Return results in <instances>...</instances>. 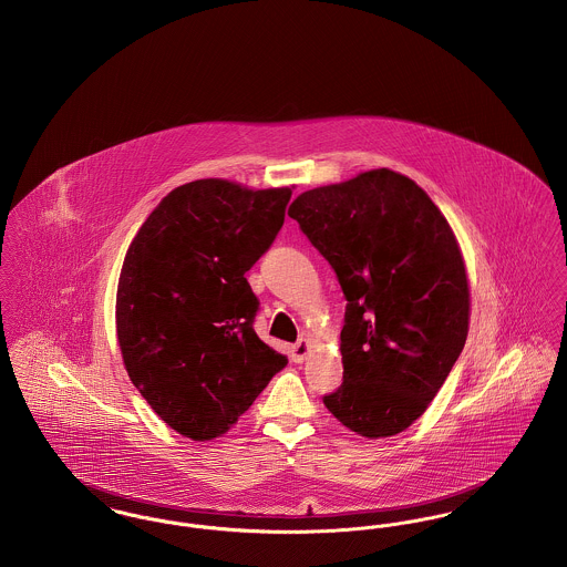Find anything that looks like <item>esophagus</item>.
<instances>
[{
	"label": "esophagus",
	"mask_w": 567,
	"mask_h": 567,
	"mask_svg": "<svg viewBox=\"0 0 567 567\" xmlns=\"http://www.w3.org/2000/svg\"><path fill=\"white\" fill-rule=\"evenodd\" d=\"M308 352H310V342L301 338L297 344L291 347V361H293V363H303L306 357H308Z\"/></svg>",
	"instance_id": "1"
}]
</instances>
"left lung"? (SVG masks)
<instances>
[{
  "label": "left lung",
  "instance_id": "1",
  "mask_svg": "<svg viewBox=\"0 0 567 567\" xmlns=\"http://www.w3.org/2000/svg\"><path fill=\"white\" fill-rule=\"evenodd\" d=\"M347 296L344 382L324 395L351 432L408 430L463 351L470 280L457 238L432 197L389 167L303 190L289 206Z\"/></svg>",
  "mask_w": 567,
  "mask_h": 567
}]
</instances>
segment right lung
<instances>
[{
	"label": "right lung",
	"mask_w": 567,
	"mask_h": 567,
	"mask_svg": "<svg viewBox=\"0 0 567 567\" xmlns=\"http://www.w3.org/2000/svg\"><path fill=\"white\" fill-rule=\"evenodd\" d=\"M291 187L223 178L169 190L137 229L116 289V340L135 389L174 432L208 442L287 365L252 329L244 274L285 223Z\"/></svg>",
	"instance_id": "1"
}]
</instances>
